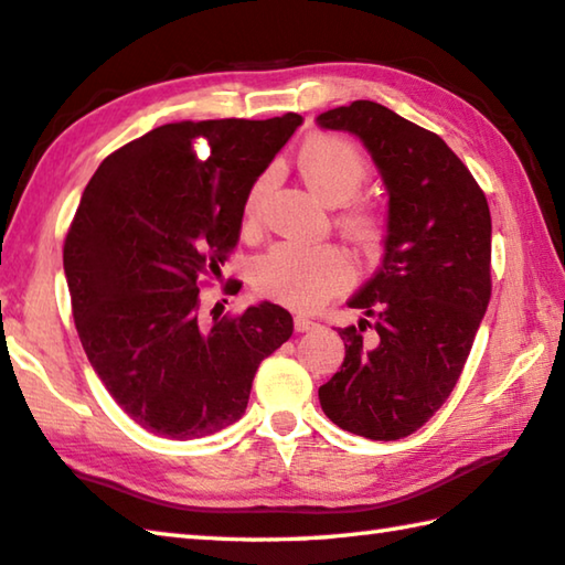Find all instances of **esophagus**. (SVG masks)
<instances>
[{
	"label": "esophagus",
	"instance_id": "obj_1",
	"mask_svg": "<svg viewBox=\"0 0 565 565\" xmlns=\"http://www.w3.org/2000/svg\"><path fill=\"white\" fill-rule=\"evenodd\" d=\"M294 328L299 333H306V331H316V328H321V323H316L313 318H309V316H296L294 318Z\"/></svg>",
	"mask_w": 565,
	"mask_h": 565
}]
</instances>
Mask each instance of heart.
I'll return each mask as SVG.
<instances>
[{
    "instance_id": "b5f03b06",
    "label": "heart",
    "mask_w": 565,
    "mask_h": 565,
    "mask_svg": "<svg viewBox=\"0 0 565 565\" xmlns=\"http://www.w3.org/2000/svg\"><path fill=\"white\" fill-rule=\"evenodd\" d=\"M299 168L309 188L328 204H341L355 198L373 175L371 158L365 156L363 148L335 132H321V136L306 140L299 150ZM269 184L271 175L264 172L249 188L247 200H244V217L249 224L259 220ZM338 222L365 249H373L383 237V214L367 200L345 204L338 214ZM351 281V256L333 244L301 247V244L281 242L262 254L254 264L256 291L291 306V309H316Z\"/></svg>"
}]
</instances>
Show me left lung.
<instances>
[{"label": "left lung", "instance_id": "1", "mask_svg": "<svg viewBox=\"0 0 565 565\" xmlns=\"http://www.w3.org/2000/svg\"><path fill=\"white\" fill-rule=\"evenodd\" d=\"M318 122L355 132L390 192L385 256L338 328L341 371L318 387L323 413L367 439L417 433L452 393L491 299V214L447 142L373 100Z\"/></svg>", "mask_w": 565, "mask_h": 565}]
</instances>
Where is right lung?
Wrapping results in <instances>:
<instances>
[{
	"mask_svg": "<svg viewBox=\"0 0 565 565\" xmlns=\"http://www.w3.org/2000/svg\"><path fill=\"white\" fill-rule=\"evenodd\" d=\"M299 126L296 113L168 122L110 152L86 184L64 242L71 311L100 383L152 435L237 423L256 367L294 333L271 301L204 323L200 289L237 247L254 180Z\"/></svg>",
	"mask_w": 565,
	"mask_h": 565,
	"instance_id": "1",
	"label": "right lung"
}]
</instances>
